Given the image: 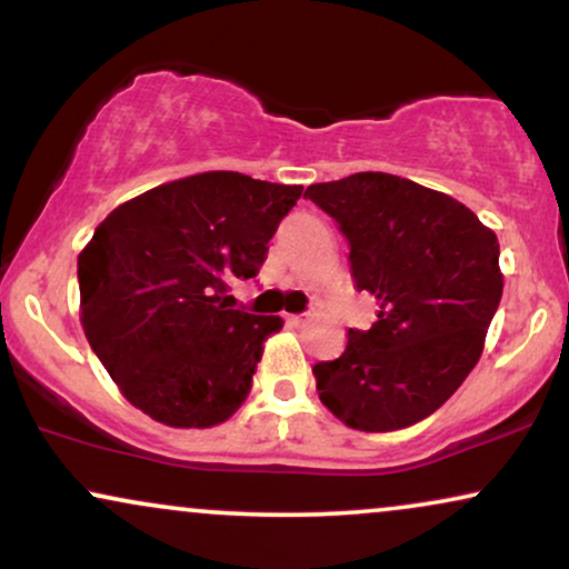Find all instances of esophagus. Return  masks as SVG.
Returning a JSON list of instances; mask_svg holds the SVG:
<instances>
[{
	"mask_svg": "<svg viewBox=\"0 0 569 569\" xmlns=\"http://www.w3.org/2000/svg\"><path fill=\"white\" fill-rule=\"evenodd\" d=\"M309 318V315H289V326H293V328H299V326H305V320Z\"/></svg>",
	"mask_w": 569,
	"mask_h": 569,
	"instance_id": "1",
	"label": "esophagus"
}]
</instances>
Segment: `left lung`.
Masks as SVG:
<instances>
[{
	"instance_id": "left-lung-1",
	"label": "left lung",
	"mask_w": 569,
	"mask_h": 569,
	"mask_svg": "<svg viewBox=\"0 0 569 569\" xmlns=\"http://www.w3.org/2000/svg\"><path fill=\"white\" fill-rule=\"evenodd\" d=\"M349 241L351 278L378 301L370 330L312 368L343 426L388 433L426 420L476 368L501 301L499 241L449 193L355 172L305 191Z\"/></svg>"
}]
</instances>
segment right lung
<instances>
[{
    "label": "right lung",
    "mask_w": 569,
    "mask_h": 569,
    "mask_svg": "<svg viewBox=\"0 0 569 569\" xmlns=\"http://www.w3.org/2000/svg\"><path fill=\"white\" fill-rule=\"evenodd\" d=\"M299 197L301 186L212 170L143 191L99 222L78 254L81 326L143 415L212 428L243 405L283 320L228 309V283L260 272Z\"/></svg>",
    "instance_id": "1"
}]
</instances>
